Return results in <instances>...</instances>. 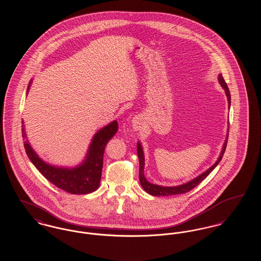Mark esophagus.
<instances>
[{
  "label": "esophagus",
  "instance_id": "1",
  "mask_svg": "<svg viewBox=\"0 0 261 261\" xmlns=\"http://www.w3.org/2000/svg\"><path fill=\"white\" fill-rule=\"evenodd\" d=\"M133 126L135 129H140L142 126V119L140 117H135L133 119Z\"/></svg>",
  "mask_w": 261,
  "mask_h": 261
}]
</instances>
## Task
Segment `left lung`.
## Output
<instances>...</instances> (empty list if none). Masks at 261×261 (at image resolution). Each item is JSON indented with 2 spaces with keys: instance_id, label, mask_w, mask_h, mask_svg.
I'll list each match as a JSON object with an SVG mask.
<instances>
[{
  "instance_id": "8db88e82",
  "label": "left lung",
  "mask_w": 261,
  "mask_h": 261,
  "mask_svg": "<svg viewBox=\"0 0 261 261\" xmlns=\"http://www.w3.org/2000/svg\"><path fill=\"white\" fill-rule=\"evenodd\" d=\"M219 83L222 87L225 89V92H226V95L228 98V103H229V107L231 105V94H230V90L228 88V85L227 83H225L222 74H219ZM228 137H229V129H228V134H227V139L225 140V143H224V146H223V149L222 152L220 154V157L218 158V160L216 161V163L213 165L211 168H209L207 171H205L203 174H201L200 176H198L197 178L192 179L191 181L185 184V185H181V186H178V187H161V186H157V185H153L150 184L146 180V178L143 175V168H144V156H143V151L141 148V145L140 143L138 142L137 143V155H138V158H139V180H140V185L141 187L143 188V190L147 193H149L153 196H167V195H175V194H182V193H186V192H190L192 191V189H194L197 185H199L204 178L215 169V167L217 165L219 164L220 161L222 160V157L225 153L226 150V147H227V142H228Z\"/></svg>"
}]
</instances>
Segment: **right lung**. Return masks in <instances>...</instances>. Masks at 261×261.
I'll list each match as a JSON object with an SVG mask.
<instances>
[{"label": "right lung", "instance_id": "obj_1", "mask_svg": "<svg viewBox=\"0 0 261 261\" xmlns=\"http://www.w3.org/2000/svg\"><path fill=\"white\" fill-rule=\"evenodd\" d=\"M29 86L30 83L28 84V88ZM21 123L23 124V122ZM21 132L22 138L25 139L27 137L23 124H21ZM117 132L118 122L116 121L99 130L93 137L86 160L83 164L73 169L56 168L44 163L32 150L28 140L24 141V148L32 164L57 188L72 194H86L96 191L100 186L105 147L107 142Z\"/></svg>", "mask_w": 261, "mask_h": 261}]
</instances>
